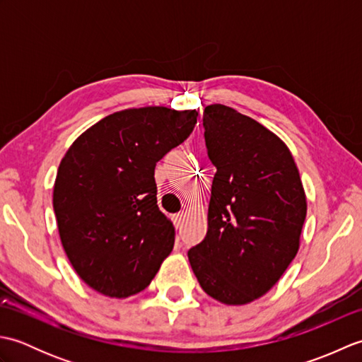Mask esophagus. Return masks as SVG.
<instances>
[{
	"instance_id": "esophagus-1",
	"label": "esophagus",
	"mask_w": 362,
	"mask_h": 362,
	"mask_svg": "<svg viewBox=\"0 0 362 362\" xmlns=\"http://www.w3.org/2000/svg\"><path fill=\"white\" fill-rule=\"evenodd\" d=\"M173 222H174L175 228H180L182 227V222H183V213L173 214Z\"/></svg>"
}]
</instances>
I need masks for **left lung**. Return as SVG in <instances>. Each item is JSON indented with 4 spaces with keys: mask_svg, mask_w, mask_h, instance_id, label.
Segmentation results:
<instances>
[{
    "mask_svg": "<svg viewBox=\"0 0 362 362\" xmlns=\"http://www.w3.org/2000/svg\"><path fill=\"white\" fill-rule=\"evenodd\" d=\"M202 124L216 174L209 230L188 259L210 297L245 305L264 296L297 255L305 191L288 146L255 119L211 104Z\"/></svg>",
    "mask_w": 362,
    "mask_h": 362,
    "instance_id": "1",
    "label": "left lung"
}]
</instances>
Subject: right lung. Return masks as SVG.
<instances>
[{"label": "right lung", "instance_id": "add662e5", "mask_svg": "<svg viewBox=\"0 0 362 362\" xmlns=\"http://www.w3.org/2000/svg\"><path fill=\"white\" fill-rule=\"evenodd\" d=\"M196 110L141 107L87 129L60 161L52 205L74 271L104 296L149 286L174 247V227L157 205V161L193 132Z\"/></svg>", "mask_w": 362, "mask_h": 362}]
</instances>
